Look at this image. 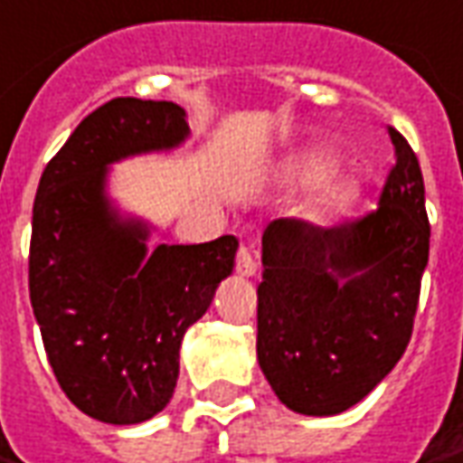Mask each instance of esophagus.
<instances>
[{"mask_svg": "<svg viewBox=\"0 0 463 463\" xmlns=\"http://www.w3.org/2000/svg\"><path fill=\"white\" fill-rule=\"evenodd\" d=\"M257 251L251 250V247H239V254H237V272L241 277H254L257 274Z\"/></svg>", "mask_w": 463, "mask_h": 463, "instance_id": "1", "label": "esophagus"}]
</instances>
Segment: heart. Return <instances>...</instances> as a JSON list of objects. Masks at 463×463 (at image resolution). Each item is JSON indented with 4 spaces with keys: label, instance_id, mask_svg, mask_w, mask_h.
Instances as JSON below:
<instances>
[{
    "label": "heart",
    "instance_id": "obj_1",
    "mask_svg": "<svg viewBox=\"0 0 463 463\" xmlns=\"http://www.w3.org/2000/svg\"><path fill=\"white\" fill-rule=\"evenodd\" d=\"M330 165L333 161L320 151H310L305 153V156H299L298 161L292 164V178L299 181V184H317V181H323L327 176V171H330ZM347 199H350V194H347L345 184H330L327 189L320 191V196L315 199V212L317 213H335L340 212V209H345Z\"/></svg>",
    "mask_w": 463,
    "mask_h": 463
}]
</instances>
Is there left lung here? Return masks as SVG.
<instances>
[{
  "label": "left lung",
  "mask_w": 463,
  "mask_h": 463,
  "mask_svg": "<svg viewBox=\"0 0 463 463\" xmlns=\"http://www.w3.org/2000/svg\"><path fill=\"white\" fill-rule=\"evenodd\" d=\"M388 133L396 165L375 212L333 229L277 219L262 234L257 360L274 396L302 416L360 403L411 340L431 226L419 158Z\"/></svg>",
  "instance_id": "1"
}]
</instances>
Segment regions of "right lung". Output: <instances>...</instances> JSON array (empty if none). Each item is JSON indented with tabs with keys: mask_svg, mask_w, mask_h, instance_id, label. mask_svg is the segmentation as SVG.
I'll return each instance as SVG.
<instances>
[{
	"mask_svg": "<svg viewBox=\"0 0 463 463\" xmlns=\"http://www.w3.org/2000/svg\"><path fill=\"white\" fill-rule=\"evenodd\" d=\"M189 133L181 105L116 98L72 130L37 186L32 310L60 388L103 423H143L168 406L181 340L234 269L237 237L151 251L153 226L108 194L110 165L174 151Z\"/></svg>",
	"mask_w": 463,
	"mask_h": 463,
	"instance_id": "add662e5",
	"label": "right lung"
}]
</instances>
